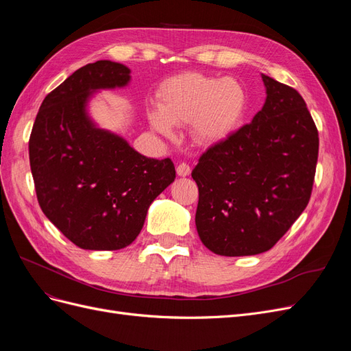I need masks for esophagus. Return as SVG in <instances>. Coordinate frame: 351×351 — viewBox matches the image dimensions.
<instances>
[{"mask_svg": "<svg viewBox=\"0 0 351 351\" xmlns=\"http://www.w3.org/2000/svg\"><path fill=\"white\" fill-rule=\"evenodd\" d=\"M190 171H192V169H190V167L186 162H182L177 165V174L180 177H187L190 174Z\"/></svg>", "mask_w": 351, "mask_h": 351, "instance_id": "obj_1", "label": "esophagus"}]
</instances>
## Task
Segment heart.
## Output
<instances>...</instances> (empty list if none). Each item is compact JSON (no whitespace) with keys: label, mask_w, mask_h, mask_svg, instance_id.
Returning <instances> with one entry per match:
<instances>
[{"label":"heart","mask_w":351,"mask_h":351,"mask_svg":"<svg viewBox=\"0 0 351 351\" xmlns=\"http://www.w3.org/2000/svg\"><path fill=\"white\" fill-rule=\"evenodd\" d=\"M159 112H149L151 125L164 136L171 125L190 123L193 139L204 146L227 141L237 132L247 111V92L232 79L183 73L168 79L158 92Z\"/></svg>","instance_id":"1"}]
</instances>
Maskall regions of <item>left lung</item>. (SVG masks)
<instances>
[{"instance_id": "1", "label": "left lung", "mask_w": 351, "mask_h": 351, "mask_svg": "<svg viewBox=\"0 0 351 351\" xmlns=\"http://www.w3.org/2000/svg\"><path fill=\"white\" fill-rule=\"evenodd\" d=\"M267 101L252 123L202 154L197 234L221 256L275 246L309 204L319 137L302 95L262 74Z\"/></svg>"}]
</instances>
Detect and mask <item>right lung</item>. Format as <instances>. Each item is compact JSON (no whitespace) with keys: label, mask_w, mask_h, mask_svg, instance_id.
I'll return each instance as SVG.
<instances>
[{"label":"right lung","mask_w":351,"mask_h":351,"mask_svg":"<svg viewBox=\"0 0 351 351\" xmlns=\"http://www.w3.org/2000/svg\"><path fill=\"white\" fill-rule=\"evenodd\" d=\"M129 80L130 70L120 62L83 66L47 95L30 133L39 206L80 249L129 246L147 208L176 178L171 159L146 158L89 119L86 104L95 90L121 88Z\"/></svg>","instance_id":"1"}]
</instances>
